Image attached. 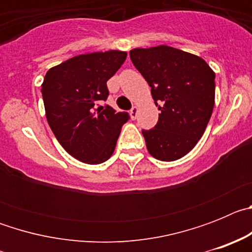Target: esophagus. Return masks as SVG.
Listing matches in <instances>:
<instances>
[{
    "mask_svg": "<svg viewBox=\"0 0 252 252\" xmlns=\"http://www.w3.org/2000/svg\"><path fill=\"white\" fill-rule=\"evenodd\" d=\"M137 113H139V107L137 106H133L130 111V116L132 120H136L137 117Z\"/></svg>",
    "mask_w": 252,
    "mask_h": 252,
    "instance_id": "1",
    "label": "esophagus"
}]
</instances>
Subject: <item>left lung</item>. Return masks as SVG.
Instances as JSON below:
<instances>
[{"label":"left lung","instance_id":"1","mask_svg":"<svg viewBox=\"0 0 252 252\" xmlns=\"http://www.w3.org/2000/svg\"><path fill=\"white\" fill-rule=\"evenodd\" d=\"M130 57L161 111L157 126L142 130L148 151L161 161L183 158L197 145L212 116L215 72L202 58L168 45L132 49Z\"/></svg>","mask_w":252,"mask_h":252}]
</instances>
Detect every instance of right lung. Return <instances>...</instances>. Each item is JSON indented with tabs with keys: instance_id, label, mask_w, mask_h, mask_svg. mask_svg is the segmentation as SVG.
<instances>
[{
	"instance_id": "add662e5",
	"label": "right lung",
	"mask_w": 252,
	"mask_h": 252,
	"mask_svg": "<svg viewBox=\"0 0 252 252\" xmlns=\"http://www.w3.org/2000/svg\"><path fill=\"white\" fill-rule=\"evenodd\" d=\"M127 53L95 51L77 55L46 72L41 84L45 116L60 145L86 164L108 160L130 116L101 106L108 95L107 81Z\"/></svg>"
}]
</instances>
